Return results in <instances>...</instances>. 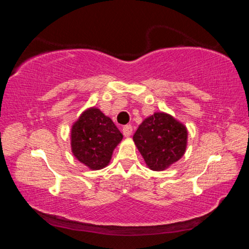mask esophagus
I'll return each instance as SVG.
<instances>
[{
	"label": "esophagus",
	"mask_w": 249,
	"mask_h": 249,
	"mask_svg": "<svg viewBox=\"0 0 249 249\" xmlns=\"http://www.w3.org/2000/svg\"><path fill=\"white\" fill-rule=\"evenodd\" d=\"M133 133V127L130 125H125L123 127V135L125 137H128Z\"/></svg>",
	"instance_id": "obj_1"
}]
</instances>
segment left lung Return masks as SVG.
<instances>
[{"mask_svg":"<svg viewBox=\"0 0 249 249\" xmlns=\"http://www.w3.org/2000/svg\"><path fill=\"white\" fill-rule=\"evenodd\" d=\"M133 140L149 169L161 171L184 155L188 130L174 116L157 112L142 121Z\"/></svg>","mask_w":249,"mask_h":249,"instance_id":"1","label":"left lung"}]
</instances>
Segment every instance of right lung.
<instances>
[{
  "label": "right lung",
  "mask_w": 249,
  "mask_h": 249,
  "mask_svg": "<svg viewBox=\"0 0 249 249\" xmlns=\"http://www.w3.org/2000/svg\"><path fill=\"white\" fill-rule=\"evenodd\" d=\"M123 135L99 108L84 111L71 128V150L80 162L92 170L108 165L113 150Z\"/></svg>",
  "instance_id": "obj_1"
}]
</instances>
